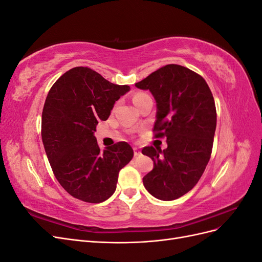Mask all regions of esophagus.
<instances>
[{
	"label": "esophagus",
	"instance_id": "esophagus-1",
	"mask_svg": "<svg viewBox=\"0 0 262 262\" xmlns=\"http://www.w3.org/2000/svg\"><path fill=\"white\" fill-rule=\"evenodd\" d=\"M133 150H134V156H138L141 154V150L139 149V147H133Z\"/></svg>",
	"mask_w": 262,
	"mask_h": 262
}]
</instances>
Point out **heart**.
I'll list each match as a JSON object with an SVG mask.
<instances>
[{"instance_id":"obj_1","label":"heart","mask_w":262,"mask_h":262,"mask_svg":"<svg viewBox=\"0 0 262 262\" xmlns=\"http://www.w3.org/2000/svg\"><path fill=\"white\" fill-rule=\"evenodd\" d=\"M143 96H146V94H144V93H138V94L134 95L133 101H134V100H137V99H139V98H141V97H143Z\"/></svg>"}]
</instances>
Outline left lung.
<instances>
[{
    "instance_id": "8db88e82",
    "label": "left lung",
    "mask_w": 262,
    "mask_h": 262,
    "mask_svg": "<svg viewBox=\"0 0 262 262\" xmlns=\"http://www.w3.org/2000/svg\"><path fill=\"white\" fill-rule=\"evenodd\" d=\"M136 87L153 95L155 137L167 139L163 150L142 149L154 163L143 185L156 199H178L196 185L210 161L216 129L213 95L202 76L178 64L158 69Z\"/></svg>"
}]
</instances>
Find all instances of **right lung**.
<instances>
[{
    "instance_id": "obj_1",
    "label": "right lung",
    "mask_w": 262,
    "mask_h": 262,
    "mask_svg": "<svg viewBox=\"0 0 262 262\" xmlns=\"http://www.w3.org/2000/svg\"><path fill=\"white\" fill-rule=\"evenodd\" d=\"M130 91L110 83L90 68L69 70L46 98L41 138L51 168L71 195L90 203L106 201L116 191L119 171L133 157L126 142L101 150L94 133L115 102Z\"/></svg>"
}]
</instances>
